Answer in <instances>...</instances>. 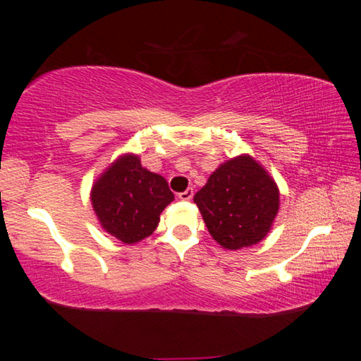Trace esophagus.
Listing matches in <instances>:
<instances>
[{"mask_svg": "<svg viewBox=\"0 0 361 361\" xmlns=\"http://www.w3.org/2000/svg\"><path fill=\"white\" fill-rule=\"evenodd\" d=\"M192 195H194V189L192 188H188L186 191H183V192L178 194V197L181 200H189V199H192Z\"/></svg>", "mask_w": 361, "mask_h": 361, "instance_id": "1", "label": "esophagus"}]
</instances>
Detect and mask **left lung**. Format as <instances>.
<instances>
[{
	"label": "left lung",
	"mask_w": 361,
	"mask_h": 361,
	"mask_svg": "<svg viewBox=\"0 0 361 361\" xmlns=\"http://www.w3.org/2000/svg\"><path fill=\"white\" fill-rule=\"evenodd\" d=\"M207 229L228 250L264 239L279 212V189L250 156L231 159L194 195Z\"/></svg>",
	"instance_id": "obj_1"
}]
</instances>
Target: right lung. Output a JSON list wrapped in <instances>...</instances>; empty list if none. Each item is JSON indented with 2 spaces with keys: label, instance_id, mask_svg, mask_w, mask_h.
I'll return each instance as SVG.
<instances>
[{
  "label": "right lung",
  "instance_id": "obj_1",
  "mask_svg": "<svg viewBox=\"0 0 361 361\" xmlns=\"http://www.w3.org/2000/svg\"><path fill=\"white\" fill-rule=\"evenodd\" d=\"M90 199L103 229L130 245L154 232L173 192L161 175L143 169L138 156L129 154L97 180Z\"/></svg>",
  "mask_w": 361,
  "mask_h": 361
}]
</instances>
